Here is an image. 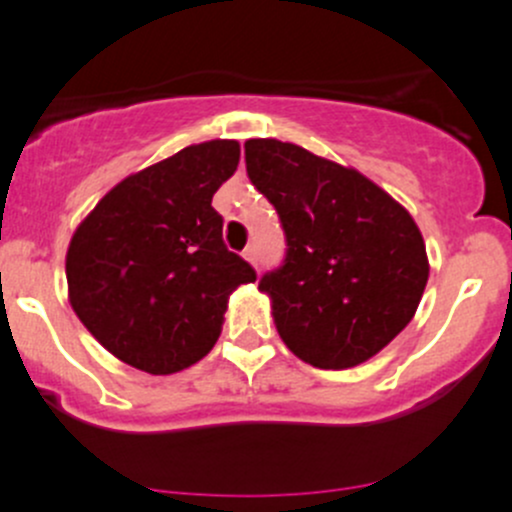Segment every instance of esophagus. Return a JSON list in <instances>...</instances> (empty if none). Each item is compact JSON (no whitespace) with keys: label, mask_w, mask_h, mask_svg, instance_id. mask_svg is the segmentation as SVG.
<instances>
[{"label":"esophagus","mask_w":512,"mask_h":512,"mask_svg":"<svg viewBox=\"0 0 512 512\" xmlns=\"http://www.w3.org/2000/svg\"><path fill=\"white\" fill-rule=\"evenodd\" d=\"M242 257H245V260L250 262V265L255 267V270H257V250H255V245L245 247V252H242Z\"/></svg>","instance_id":"34e87169"}]
</instances>
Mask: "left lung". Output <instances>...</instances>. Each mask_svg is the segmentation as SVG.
Listing matches in <instances>:
<instances>
[{
	"instance_id": "8db88e82",
	"label": "left lung",
	"mask_w": 512,
	"mask_h": 512,
	"mask_svg": "<svg viewBox=\"0 0 512 512\" xmlns=\"http://www.w3.org/2000/svg\"><path fill=\"white\" fill-rule=\"evenodd\" d=\"M245 163L285 227V265L260 280L282 342L319 369L369 361L414 319L428 282L411 213L352 165L294 143L250 138Z\"/></svg>"
}]
</instances>
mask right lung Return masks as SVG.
Returning a JSON list of instances; mask_svg holds the SVG:
<instances>
[{"label":"right lung","mask_w":512,"mask_h":512,"mask_svg":"<svg viewBox=\"0 0 512 512\" xmlns=\"http://www.w3.org/2000/svg\"><path fill=\"white\" fill-rule=\"evenodd\" d=\"M237 163V141L195 143L113 185L74 230L71 309L116 359L165 376L215 347L230 294L255 282L213 208Z\"/></svg>","instance_id":"right-lung-1"}]
</instances>
